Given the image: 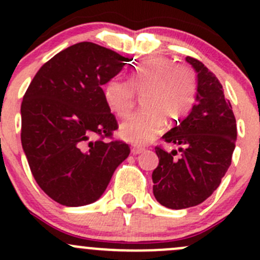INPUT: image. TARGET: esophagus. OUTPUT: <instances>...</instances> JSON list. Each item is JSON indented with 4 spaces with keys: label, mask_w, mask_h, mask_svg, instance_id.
I'll return each mask as SVG.
<instances>
[{
    "label": "esophagus",
    "mask_w": 260,
    "mask_h": 260,
    "mask_svg": "<svg viewBox=\"0 0 260 260\" xmlns=\"http://www.w3.org/2000/svg\"><path fill=\"white\" fill-rule=\"evenodd\" d=\"M131 152H132L133 154H140L143 152V148L140 146H132L131 147Z\"/></svg>",
    "instance_id": "esophagus-1"
}]
</instances>
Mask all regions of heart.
<instances>
[{
  "instance_id": "1",
  "label": "heart",
  "mask_w": 260,
  "mask_h": 260,
  "mask_svg": "<svg viewBox=\"0 0 260 260\" xmlns=\"http://www.w3.org/2000/svg\"><path fill=\"white\" fill-rule=\"evenodd\" d=\"M136 93H146L142 101L146 109L127 118L119 133L129 142L146 145L165 129V117L181 119L192 109L198 96V75L187 65L152 56L132 70L128 81L112 78L103 86L107 107L122 118L135 107Z\"/></svg>"
}]
</instances>
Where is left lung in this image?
<instances>
[{"label": "left lung", "mask_w": 260, "mask_h": 260, "mask_svg": "<svg viewBox=\"0 0 260 260\" xmlns=\"http://www.w3.org/2000/svg\"><path fill=\"white\" fill-rule=\"evenodd\" d=\"M198 73V96L190 114L164 136L180 145L167 152L157 146L158 166L152 172L153 195L169 209H186L205 201L226 174L237 141V122L219 79L198 59L187 56Z\"/></svg>", "instance_id": "8db88e82"}]
</instances>
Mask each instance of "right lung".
<instances>
[{"mask_svg": "<svg viewBox=\"0 0 260 260\" xmlns=\"http://www.w3.org/2000/svg\"><path fill=\"white\" fill-rule=\"evenodd\" d=\"M127 57L96 44H75L40 68L21 104V143L41 190L65 206L98 200L129 154L102 85Z\"/></svg>", "mask_w": 260, "mask_h": 260, "instance_id": "obj_1", "label": "right lung"}]
</instances>
